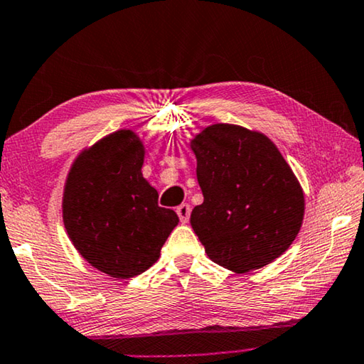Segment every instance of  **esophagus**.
I'll return each mask as SVG.
<instances>
[{
	"label": "esophagus",
	"instance_id": "esophagus-1",
	"mask_svg": "<svg viewBox=\"0 0 364 364\" xmlns=\"http://www.w3.org/2000/svg\"><path fill=\"white\" fill-rule=\"evenodd\" d=\"M177 215H178V220H181L182 223H187L188 218H191V205H188V203L178 205Z\"/></svg>",
	"mask_w": 364,
	"mask_h": 364
}]
</instances>
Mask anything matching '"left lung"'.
I'll return each mask as SVG.
<instances>
[{"instance_id": "8db88e82", "label": "left lung", "mask_w": 364, "mask_h": 364, "mask_svg": "<svg viewBox=\"0 0 364 364\" xmlns=\"http://www.w3.org/2000/svg\"><path fill=\"white\" fill-rule=\"evenodd\" d=\"M203 203L191 225L210 259L235 272L269 264L292 245L304 193L264 134L213 124L192 141Z\"/></svg>"}]
</instances>
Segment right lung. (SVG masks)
<instances>
[{
	"instance_id": "1",
	"label": "right lung",
	"mask_w": 364,
	"mask_h": 364,
	"mask_svg": "<svg viewBox=\"0 0 364 364\" xmlns=\"http://www.w3.org/2000/svg\"><path fill=\"white\" fill-rule=\"evenodd\" d=\"M143 161V144L121 129L82 152L67 178V233L92 266L112 277L149 269L178 223L173 210L157 203V191L141 173Z\"/></svg>"
}]
</instances>
